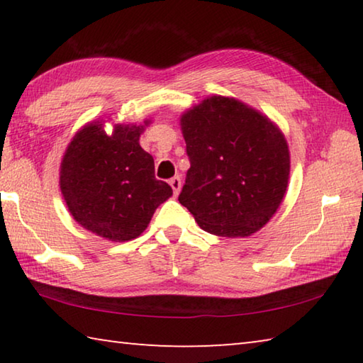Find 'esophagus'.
Returning a JSON list of instances; mask_svg holds the SVG:
<instances>
[{
	"label": "esophagus",
	"instance_id": "34e87169",
	"mask_svg": "<svg viewBox=\"0 0 363 363\" xmlns=\"http://www.w3.org/2000/svg\"><path fill=\"white\" fill-rule=\"evenodd\" d=\"M169 186L173 187V192H174V195L179 194L181 186H182V182H181V177H179V176H174V177H171V179H169Z\"/></svg>",
	"mask_w": 363,
	"mask_h": 363
}]
</instances>
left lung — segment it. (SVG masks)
Masks as SVG:
<instances>
[{"label": "left lung", "instance_id": "1", "mask_svg": "<svg viewBox=\"0 0 363 363\" xmlns=\"http://www.w3.org/2000/svg\"><path fill=\"white\" fill-rule=\"evenodd\" d=\"M190 168L179 203L201 229L248 237L274 216L290 177L285 136L266 115L211 96L181 116Z\"/></svg>", "mask_w": 363, "mask_h": 363}]
</instances>
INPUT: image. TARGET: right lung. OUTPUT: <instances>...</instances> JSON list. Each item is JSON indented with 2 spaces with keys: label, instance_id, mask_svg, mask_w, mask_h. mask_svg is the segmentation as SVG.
Listing matches in <instances>:
<instances>
[{
  "label": "right lung",
  "instance_id": "right-lung-1",
  "mask_svg": "<svg viewBox=\"0 0 363 363\" xmlns=\"http://www.w3.org/2000/svg\"><path fill=\"white\" fill-rule=\"evenodd\" d=\"M143 131V125H116L107 134L102 121H93L75 134L62 158L60 190L70 214L106 240L139 237L173 195L155 177L150 153L139 145Z\"/></svg>",
  "mask_w": 363,
  "mask_h": 363
}]
</instances>
